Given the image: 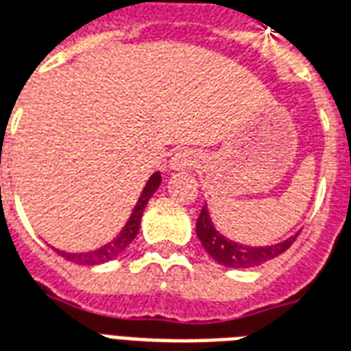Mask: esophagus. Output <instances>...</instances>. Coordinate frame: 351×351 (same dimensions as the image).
<instances>
[{
	"label": "esophagus",
	"instance_id": "34e87169",
	"mask_svg": "<svg viewBox=\"0 0 351 351\" xmlns=\"http://www.w3.org/2000/svg\"><path fill=\"white\" fill-rule=\"evenodd\" d=\"M197 165V154L193 150H180L173 156L171 160V169L173 171H186Z\"/></svg>",
	"mask_w": 351,
	"mask_h": 351
}]
</instances>
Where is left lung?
<instances>
[{"instance_id":"left-lung-1","label":"left lung","mask_w":351,"mask_h":351,"mask_svg":"<svg viewBox=\"0 0 351 351\" xmlns=\"http://www.w3.org/2000/svg\"><path fill=\"white\" fill-rule=\"evenodd\" d=\"M195 231H197L203 248L208 252V256L214 261H218L223 267H231V269H250V267H258V265H263L271 259L278 258L280 254H284L293 244V241L299 235V233H295L293 237H289L278 244H272V246H244V244L229 241L214 229V223L208 216L206 206L201 208L197 223H195Z\"/></svg>"}]
</instances>
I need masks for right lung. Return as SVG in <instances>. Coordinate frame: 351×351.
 I'll return each instance as SVG.
<instances>
[{"label": "right lung", "instance_id": "add662e5", "mask_svg": "<svg viewBox=\"0 0 351 351\" xmlns=\"http://www.w3.org/2000/svg\"><path fill=\"white\" fill-rule=\"evenodd\" d=\"M160 184L161 175L160 173H154V175L150 176V180L146 182L145 190L141 193V197H138L137 205L133 208V213H131L130 220L125 223V228L120 231V235L116 237L114 241H110V243L105 244V246H101L97 250L84 252V254H67V252L56 250L58 254H60L62 258L67 259V261H73V263L79 265H99L118 258V256L133 243V239L137 237L138 228H141V218H143V213H145L146 203H148V199L154 195V191L160 188Z\"/></svg>", "mask_w": 351, "mask_h": 351}]
</instances>
